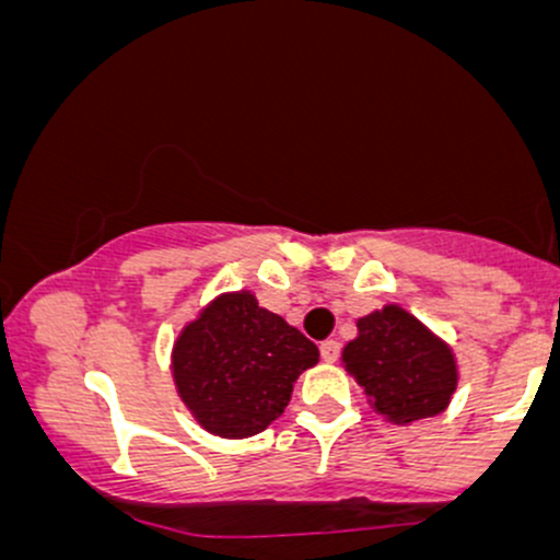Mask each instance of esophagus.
Wrapping results in <instances>:
<instances>
[{"instance_id": "1", "label": "esophagus", "mask_w": 560, "mask_h": 560, "mask_svg": "<svg viewBox=\"0 0 560 560\" xmlns=\"http://www.w3.org/2000/svg\"><path fill=\"white\" fill-rule=\"evenodd\" d=\"M320 358H324L326 363H334L339 358V342L337 339H326V342H320Z\"/></svg>"}]
</instances>
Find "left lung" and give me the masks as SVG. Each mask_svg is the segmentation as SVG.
Returning <instances> with one entry per match:
<instances>
[{"label":"left lung","instance_id":"8db88e82","mask_svg":"<svg viewBox=\"0 0 560 560\" xmlns=\"http://www.w3.org/2000/svg\"><path fill=\"white\" fill-rule=\"evenodd\" d=\"M342 363L371 408L402 427L442 413L458 387L450 345L400 305L358 318V337L345 345Z\"/></svg>","mask_w":560,"mask_h":560}]
</instances>
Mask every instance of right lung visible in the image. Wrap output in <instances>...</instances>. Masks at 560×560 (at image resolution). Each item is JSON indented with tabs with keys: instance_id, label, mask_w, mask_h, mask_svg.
<instances>
[{
	"instance_id": "1",
	"label": "right lung",
	"mask_w": 560,
	"mask_h": 560,
	"mask_svg": "<svg viewBox=\"0 0 560 560\" xmlns=\"http://www.w3.org/2000/svg\"><path fill=\"white\" fill-rule=\"evenodd\" d=\"M318 347L253 292H226L205 305L173 342L171 371L182 402L210 434L244 440L279 419Z\"/></svg>"
}]
</instances>
